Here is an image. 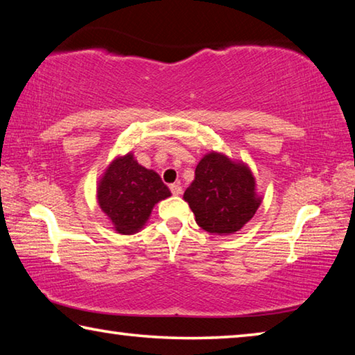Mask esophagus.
Segmentation results:
<instances>
[{
    "label": "esophagus",
    "mask_w": 355,
    "mask_h": 355,
    "mask_svg": "<svg viewBox=\"0 0 355 355\" xmlns=\"http://www.w3.org/2000/svg\"><path fill=\"white\" fill-rule=\"evenodd\" d=\"M171 191H172V194L173 196H180L183 192V189H182V186H180L178 183H173V184H171Z\"/></svg>",
    "instance_id": "obj_1"
}]
</instances>
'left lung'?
<instances>
[{
	"instance_id": "obj_1",
	"label": "left lung",
	"mask_w": 355,
	"mask_h": 355,
	"mask_svg": "<svg viewBox=\"0 0 355 355\" xmlns=\"http://www.w3.org/2000/svg\"><path fill=\"white\" fill-rule=\"evenodd\" d=\"M183 199L199 227L220 236L241 230L261 203L250 167L219 152H209L199 161Z\"/></svg>"
}]
</instances>
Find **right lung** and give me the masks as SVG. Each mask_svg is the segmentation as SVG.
Instances as JSON below:
<instances>
[{
  "label": "right lung",
  "instance_id": "add662e5",
  "mask_svg": "<svg viewBox=\"0 0 355 355\" xmlns=\"http://www.w3.org/2000/svg\"><path fill=\"white\" fill-rule=\"evenodd\" d=\"M171 197L161 177L146 169L133 153L116 156L97 184V200L117 233L133 235L144 228L156 203Z\"/></svg>",
  "mask_w": 355,
  "mask_h": 355
}]
</instances>
